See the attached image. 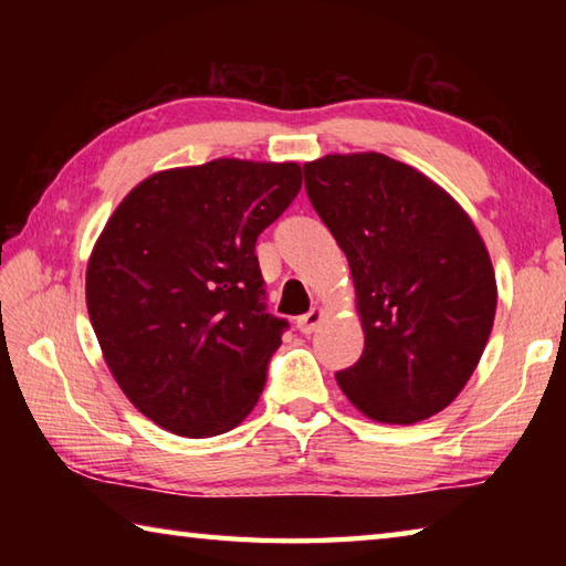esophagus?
<instances>
[{
	"label": "esophagus",
	"instance_id": "esophagus-1",
	"mask_svg": "<svg viewBox=\"0 0 566 566\" xmlns=\"http://www.w3.org/2000/svg\"><path fill=\"white\" fill-rule=\"evenodd\" d=\"M322 319H324V310H322V306H312L310 312L302 314V317L296 319V329H300L302 334H312V332H317Z\"/></svg>",
	"mask_w": 566,
	"mask_h": 566
}]
</instances>
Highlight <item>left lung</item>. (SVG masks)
Wrapping results in <instances>:
<instances>
[{
	"label": "left lung",
	"mask_w": 566,
	"mask_h": 566,
	"mask_svg": "<svg viewBox=\"0 0 566 566\" xmlns=\"http://www.w3.org/2000/svg\"><path fill=\"white\" fill-rule=\"evenodd\" d=\"M304 187L357 290L364 352L337 385L385 424L437 415L492 334L496 280L484 239L442 187L379 151L306 161Z\"/></svg>",
	"instance_id": "8db88e82"
}]
</instances>
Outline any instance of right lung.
Here are the masks:
<instances>
[{
    "instance_id": "1",
    "label": "right lung",
    "mask_w": 566,
    "mask_h": 566,
    "mask_svg": "<svg viewBox=\"0 0 566 566\" xmlns=\"http://www.w3.org/2000/svg\"><path fill=\"white\" fill-rule=\"evenodd\" d=\"M300 187L296 161L165 169L102 229L90 322L119 389L167 432H229L260 399L286 322L264 310L254 244Z\"/></svg>"
}]
</instances>
